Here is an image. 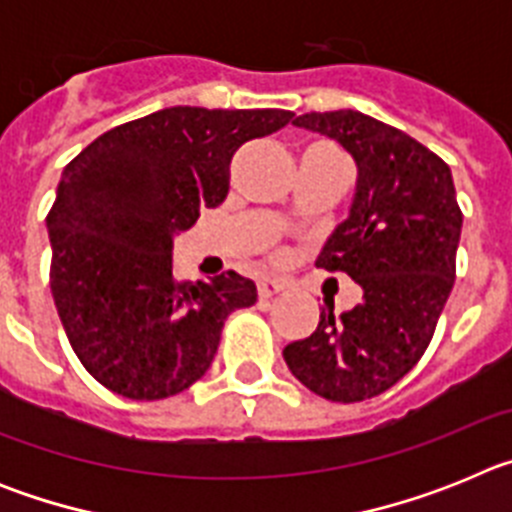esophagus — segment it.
<instances>
[{"instance_id": "esophagus-1", "label": "esophagus", "mask_w": 512, "mask_h": 512, "mask_svg": "<svg viewBox=\"0 0 512 512\" xmlns=\"http://www.w3.org/2000/svg\"><path fill=\"white\" fill-rule=\"evenodd\" d=\"M282 282H274V279H264V282H259V300H271L274 295H279L282 292Z\"/></svg>"}]
</instances>
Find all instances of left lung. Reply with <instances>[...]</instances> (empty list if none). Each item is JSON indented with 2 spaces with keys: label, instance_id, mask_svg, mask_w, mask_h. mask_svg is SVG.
Here are the masks:
<instances>
[{
  "label": "left lung",
  "instance_id": "left-lung-1",
  "mask_svg": "<svg viewBox=\"0 0 512 512\" xmlns=\"http://www.w3.org/2000/svg\"><path fill=\"white\" fill-rule=\"evenodd\" d=\"M292 125L336 140L356 161L348 217L315 264L348 274L364 297L343 315L328 305L284 361L325 400H369L418 364L451 295L461 235L454 179L423 143L364 112H310Z\"/></svg>",
  "mask_w": 512,
  "mask_h": 512
}]
</instances>
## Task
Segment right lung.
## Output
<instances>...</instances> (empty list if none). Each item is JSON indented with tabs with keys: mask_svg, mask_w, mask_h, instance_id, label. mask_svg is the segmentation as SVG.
Instances as JSON below:
<instances>
[{
	"mask_svg": "<svg viewBox=\"0 0 512 512\" xmlns=\"http://www.w3.org/2000/svg\"><path fill=\"white\" fill-rule=\"evenodd\" d=\"M289 110L166 107L99 135L63 169L48 212L51 292L74 354L115 395L164 400L210 369L251 279L174 277V238L228 194L230 158Z\"/></svg>",
	"mask_w": 512,
	"mask_h": 512,
	"instance_id": "right-lung-1",
	"label": "right lung"
}]
</instances>
